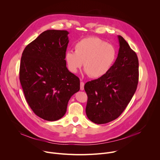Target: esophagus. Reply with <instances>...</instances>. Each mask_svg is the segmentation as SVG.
Returning <instances> with one entry per match:
<instances>
[{"mask_svg":"<svg viewBox=\"0 0 160 160\" xmlns=\"http://www.w3.org/2000/svg\"><path fill=\"white\" fill-rule=\"evenodd\" d=\"M80 90H84V82L82 81L80 82Z\"/></svg>","mask_w":160,"mask_h":160,"instance_id":"esophagus-1","label":"esophagus"}]
</instances>
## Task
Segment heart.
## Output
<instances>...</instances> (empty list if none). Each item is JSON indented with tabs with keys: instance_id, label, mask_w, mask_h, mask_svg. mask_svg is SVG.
I'll return each mask as SVG.
<instances>
[{
	"instance_id": "b5f03b06",
	"label": "heart",
	"mask_w": 160,
	"mask_h": 160,
	"mask_svg": "<svg viewBox=\"0 0 160 160\" xmlns=\"http://www.w3.org/2000/svg\"><path fill=\"white\" fill-rule=\"evenodd\" d=\"M75 50L65 54L68 69L76 73L83 64L85 73L92 78L105 75L117 59L115 47L95 37L80 40L75 44Z\"/></svg>"
}]
</instances>
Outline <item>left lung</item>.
Wrapping results in <instances>:
<instances>
[{"label": "left lung", "mask_w": 160, "mask_h": 160, "mask_svg": "<svg viewBox=\"0 0 160 160\" xmlns=\"http://www.w3.org/2000/svg\"><path fill=\"white\" fill-rule=\"evenodd\" d=\"M118 57L103 77L87 82L84 89L88 96L86 115L96 124L117 119L126 108L135 92L139 80V61L136 53L120 35Z\"/></svg>", "instance_id": "left-lung-1"}]
</instances>
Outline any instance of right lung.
I'll list each match as a JSON object with an SVG mask.
<instances>
[{
	"mask_svg": "<svg viewBox=\"0 0 160 160\" xmlns=\"http://www.w3.org/2000/svg\"><path fill=\"white\" fill-rule=\"evenodd\" d=\"M68 34L66 30L42 32L21 59L19 80L25 99L35 115L47 121L61 118L70 99L80 90L78 77L66 67Z\"/></svg>",
	"mask_w": 160,
	"mask_h": 160,
	"instance_id": "right-lung-1",
	"label": "right lung"
}]
</instances>
